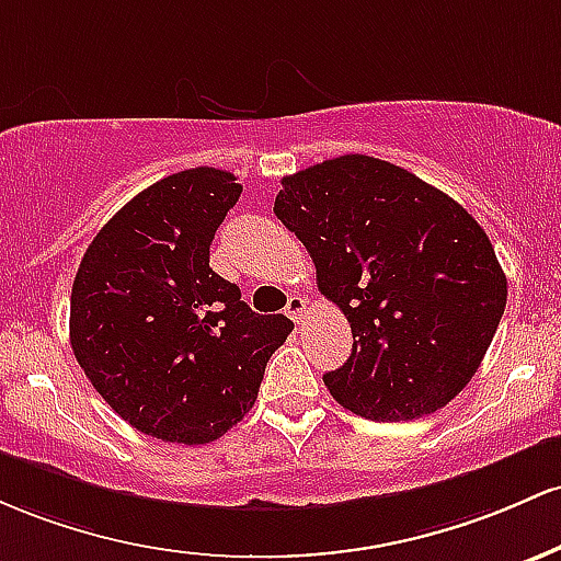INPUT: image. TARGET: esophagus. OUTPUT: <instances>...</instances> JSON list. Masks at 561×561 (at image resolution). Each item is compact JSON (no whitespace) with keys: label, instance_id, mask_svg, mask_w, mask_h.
Instances as JSON below:
<instances>
[{"label":"esophagus","instance_id":"obj_1","mask_svg":"<svg viewBox=\"0 0 561 561\" xmlns=\"http://www.w3.org/2000/svg\"><path fill=\"white\" fill-rule=\"evenodd\" d=\"M305 312H307V299L299 297V294H294V297L288 299V305H286V314L294 320V323L301 325V320H305Z\"/></svg>","mask_w":561,"mask_h":561}]
</instances>
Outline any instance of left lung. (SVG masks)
<instances>
[{
	"instance_id": "1",
	"label": "left lung",
	"mask_w": 561,
	"mask_h": 561,
	"mask_svg": "<svg viewBox=\"0 0 561 561\" xmlns=\"http://www.w3.org/2000/svg\"><path fill=\"white\" fill-rule=\"evenodd\" d=\"M275 217L305 243L318 288L350 320L352 355L323 376L370 421L439 411L480 368L506 275L477 219L408 169L339 156L283 178Z\"/></svg>"
}]
</instances>
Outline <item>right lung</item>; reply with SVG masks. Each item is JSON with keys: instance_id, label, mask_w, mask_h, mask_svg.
Returning a JSON list of instances; mask_svg holds the SVG:
<instances>
[{"instance_id": "1", "label": "right lung", "mask_w": 561, "mask_h": 561, "mask_svg": "<svg viewBox=\"0 0 561 561\" xmlns=\"http://www.w3.org/2000/svg\"><path fill=\"white\" fill-rule=\"evenodd\" d=\"M243 187L211 167L169 174L94 236L71 291L73 355L113 411L163 443L206 445L254 405L294 323L260 314L209 267Z\"/></svg>"}]
</instances>
